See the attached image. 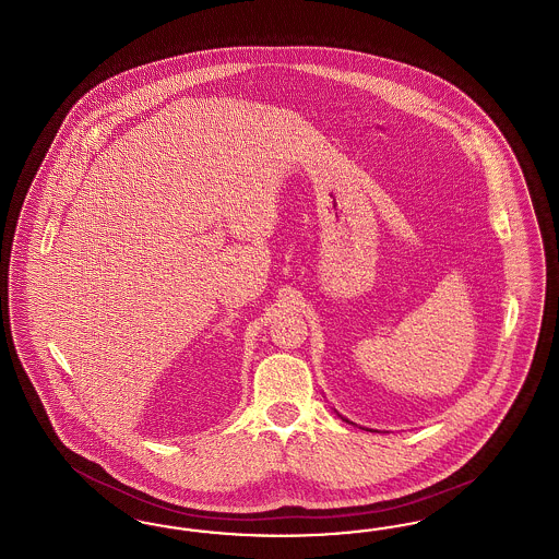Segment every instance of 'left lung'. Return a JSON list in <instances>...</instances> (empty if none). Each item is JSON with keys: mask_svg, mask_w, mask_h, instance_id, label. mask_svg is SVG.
Here are the masks:
<instances>
[{"mask_svg": "<svg viewBox=\"0 0 559 559\" xmlns=\"http://www.w3.org/2000/svg\"><path fill=\"white\" fill-rule=\"evenodd\" d=\"M346 421H347V419H346ZM347 424H349V421H347Z\"/></svg>", "mask_w": 559, "mask_h": 559, "instance_id": "obj_1", "label": "left lung"}]
</instances>
